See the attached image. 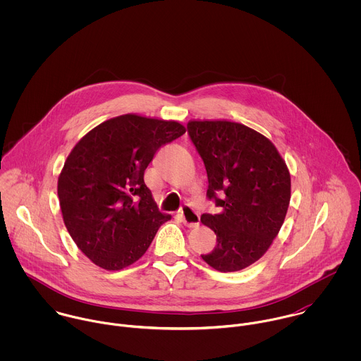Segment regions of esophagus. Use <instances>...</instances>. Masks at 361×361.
<instances>
[{"label":"esophagus","instance_id":"34e87169","mask_svg":"<svg viewBox=\"0 0 361 361\" xmlns=\"http://www.w3.org/2000/svg\"><path fill=\"white\" fill-rule=\"evenodd\" d=\"M179 216L182 222L189 226V228H196L200 224V216L199 214L190 206H185L179 211Z\"/></svg>","mask_w":361,"mask_h":361}]
</instances>
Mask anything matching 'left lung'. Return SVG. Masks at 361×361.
Masks as SVG:
<instances>
[{"label": "left lung", "instance_id": "8db88e82", "mask_svg": "<svg viewBox=\"0 0 361 361\" xmlns=\"http://www.w3.org/2000/svg\"><path fill=\"white\" fill-rule=\"evenodd\" d=\"M188 130L206 165L207 196L221 209L202 215L216 235V246L202 258L221 272L240 271L265 255L285 221L288 165L268 137L246 125L193 119Z\"/></svg>", "mask_w": 361, "mask_h": 361}]
</instances>
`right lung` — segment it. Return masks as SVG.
I'll use <instances>...</instances> for the list:
<instances>
[{
	"label": "right lung",
	"mask_w": 361,
	"mask_h": 361,
	"mask_svg": "<svg viewBox=\"0 0 361 361\" xmlns=\"http://www.w3.org/2000/svg\"><path fill=\"white\" fill-rule=\"evenodd\" d=\"M186 132L178 121L125 114L86 133L58 176L63 224L96 265L119 271L142 257L171 215L145 183L155 152Z\"/></svg>",
	"instance_id": "right-lung-1"
}]
</instances>
